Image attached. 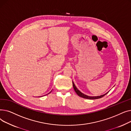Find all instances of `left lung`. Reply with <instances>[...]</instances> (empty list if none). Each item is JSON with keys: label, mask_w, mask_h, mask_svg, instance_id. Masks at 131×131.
<instances>
[{"label": "left lung", "mask_w": 131, "mask_h": 131, "mask_svg": "<svg viewBox=\"0 0 131 131\" xmlns=\"http://www.w3.org/2000/svg\"><path fill=\"white\" fill-rule=\"evenodd\" d=\"M73 82V88H74V89L75 92L77 93V94L79 96H80V97H81L82 98H85V99H99V98H101L103 97L106 94L108 93V92H107V93H106L104 94H103V95H101L95 96V97H90V96H88L87 95H85V94H83V93H82L80 90H78V88L76 87V86L75 85L74 82Z\"/></svg>", "instance_id": "8db88e82"}]
</instances>
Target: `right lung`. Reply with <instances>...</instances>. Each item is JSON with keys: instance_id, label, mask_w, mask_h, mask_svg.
Masks as SVG:
<instances>
[{"instance_id": "obj_1", "label": "right lung", "mask_w": 131, "mask_h": 131, "mask_svg": "<svg viewBox=\"0 0 131 131\" xmlns=\"http://www.w3.org/2000/svg\"><path fill=\"white\" fill-rule=\"evenodd\" d=\"M46 95H47V94H46Z\"/></svg>"}]
</instances>
